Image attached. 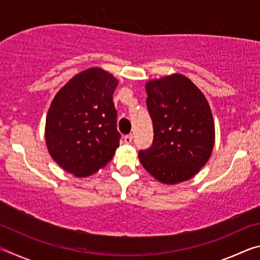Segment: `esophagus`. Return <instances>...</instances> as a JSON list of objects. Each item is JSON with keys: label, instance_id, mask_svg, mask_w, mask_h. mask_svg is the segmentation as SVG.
I'll return each instance as SVG.
<instances>
[{"label": "esophagus", "instance_id": "obj_1", "mask_svg": "<svg viewBox=\"0 0 260 260\" xmlns=\"http://www.w3.org/2000/svg\"><path fill=\"white\" fill-rule=\"evenodd\" d=\"M124 141H125V143H127V144L132 143V141H133V135H132V134L125 135V136H124Z\"/></svg>", "mask_w": 260, "mask_h": 260}]
</instances>
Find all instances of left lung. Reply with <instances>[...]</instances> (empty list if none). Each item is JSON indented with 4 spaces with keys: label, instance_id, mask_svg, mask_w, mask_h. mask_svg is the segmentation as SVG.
<instances>
[{
    "label": "left lung",
    "instance_id": "8db88e82",
    "mask_svg": "<svg viewBox=\"0 0 260 260\" xmlns=\"http://www.w3.org/2000/svg\"><path fill=\"white\" fill-rule=\"evenodd\" d=\"M146 91L153 141L139 152L141 164L161 183L187 181L200 172L213 150L215 131L208 100L180 73L149 80Z\"/></svg>",
    "mask_w": 260,
    "mask_h": 260
}]
</instances>
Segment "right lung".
<instances>
[{"label":"right lung","mask_w":260,"mask_h":260,"mask_svg":"<svg viewBox=\"0 0 260 260\" xmlns=\"http://www.w3.org/2000/svg\"><path fill=\"white\" fill-rule=\"evenodd\" d=\"M118 79L100 68L78 73L55 95L46 118V144L61 169L86 178L119 147L112 96Z\"/></svg>","instance_id":"add662e5"}]
</instances>
